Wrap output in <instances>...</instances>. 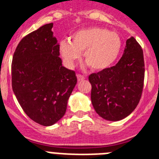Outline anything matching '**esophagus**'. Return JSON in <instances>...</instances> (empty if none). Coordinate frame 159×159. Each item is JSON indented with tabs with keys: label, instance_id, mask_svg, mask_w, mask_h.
<instances>
[{
	"label": "esophagus",
	"instance_id": "obj_1",
	"mask_svg": "<svg viewBox=\"0 0 159 159\" xmlns=\"http://www.w3.org/2000/svg\"><path fill=\"white\" fill-rule=\"evenodd\" d=\"M76 76H77V80H78L79 82H80V81H83V80H85V76H84V75H80V74H77Z\"/></svg>",
	"mask_w": 159,
	"mask_h": 159
}]
</instances>
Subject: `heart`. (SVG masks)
<instances>
[{
	"label": "heart",
	"instance_id": "1",
	"mask_svg": "<svg viewBox=\"0 0 159 159\" xmlns=\"http://www.w3.org/2000/svg\"><path fill=\"white\" fill-rule=\"evenodd\" d=\"M119 34L100 27H91L74 32L70 41L62 40L60 52L66 65L72 67L84 53V60L93 71L105 70L115 63L122 49Z\"/></svg>",
	"mask_w": 159,
	"mask_h": 159
}]
</instances>
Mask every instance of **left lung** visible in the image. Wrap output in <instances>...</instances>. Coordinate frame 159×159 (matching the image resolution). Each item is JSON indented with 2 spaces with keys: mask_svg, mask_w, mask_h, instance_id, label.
<instances>
[{
  "mask_svg": "<svg viewBox=\"0 0 159 159\" xmlns=\"http://www.w3.org/2000/svg\"><path fill=\"white\" fill-rule=\"evenodd\" d=\"M144 74L143 49L131 36L116 65L89 75L91 99L96 113L109 121L127 117L140 100Z\"/></svg>",
  "mask_w": 159,
  "mask_h": 159,
  "instance_id": "8db88e82",
  "label": "left lung"
}]
</instances>
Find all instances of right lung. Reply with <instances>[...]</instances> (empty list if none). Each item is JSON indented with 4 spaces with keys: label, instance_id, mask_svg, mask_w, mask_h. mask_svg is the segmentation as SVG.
Returning <instances> with one entry per match:
<instances>
[{
    "label": "right lung",
    "instance_id": "add662e5",
    "mask_svg": "<svg viewBox=\"0 0 159 159\" xmlns=\"http://www.w3.org/2000/svg\"><path fill=\"white\" fill-rule=\"evenodd\" d=\"M52 27L47 24L25 36L12 63V91L25 114L43 126L64 116L77 83L75 71L62 65Z\"/></svg>",
    "mask_w": 159,
    "mask_h": 159
}]
</instances>
